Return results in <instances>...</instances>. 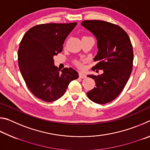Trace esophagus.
<instances>
[{
  "label": "esophagus",
  "mask_w": 150,
  "mask_h": 150,
  "mask_svg": "<svg viewBox=\"0 0 150 150\" xmlns=\"http://www.w3.org/2000/svg\"><path fill=\"white\" fill-rule=\"evenodd\" d=\"M79 77L81 79H84L86 77V75L85 73H83V72H81V71L79 73Z\"/></svg>",
  "instance_id": "obj_1"
}]
</instances>
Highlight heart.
I'll list each match as a JSON object with an SVG mask.
<instances>
[{
  "instance_id": "obj_1",
  "label": "heart",
  "mask_w": 150,
  "mask_h": 150,
  "mask_svg": "<svg viewBox=\"0 0 150 150\" xmlns=\"http://www.w3.org/2000/svg\"><path fill=\"white\" fill-rule=\"evenodd\" d=\"M75 64L77 66L79 67H83V64L82 63H81L80 62H79V61H75Z\"/></svg>"
}]
</instances>
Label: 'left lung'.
Here are the masks:
<instances>
[{"mask_svg":"<svg viewBox=\"0 0 150 150\" xmlns=\"http://www.w3.org/2000/svg\"><path fill=\"white\" fill-rule=\"evenodd\" d=\"M81 25L97 40L98 52L94 58L98 63L92 70L102 69L98 76L88 75L96 87L87 93L93 102L103 105L111 102L122 91L132 70V45L127 33L118 25L102 20H84Z\"/></svg>","mask_w":150,"mask_h":150,"instance_id":"left-lung-1","label":"left lung"}]
</instances>
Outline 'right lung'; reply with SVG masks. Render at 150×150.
Segmentation results:
<instances>
[{
	"mask_svg": "<svg viewBox=\"0 0 150 150\" xmlns=\"http://www.w3.org/2000/svg\"><path fill=\"white\" fill-rule=\"evenodd\" d=\"M45 24L30 28L20 42L18 59L24 80L32 93L45 102H53L64 95L78 73L73 68L62 70L55 66L54 56L62 52L64 41L77 25Z\"/></svg>",
	"mask_w": 150,
	"mask_h": 150,
	"instance_id": "obj_1",
	"label": "right lung"
}]
</instances>
